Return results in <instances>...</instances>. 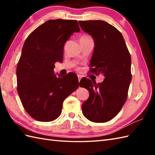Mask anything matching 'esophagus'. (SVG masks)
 Listing matches in <instances>:
<instances>
[{"instance_id":"esophagus-1","label":"esophagus","mask_w":155,"mask_h":155,"mask_svg":"<svg viewBox=\"0 0 155 155\" xmlns=\"http://www.w3.org/2000/svg\"><path fill=\"white\" fill-rule=\"evenodd\" d=\"M81 78H82L81 76V75H78V82H79V83H80Z\"/></svg>"}]
</instances>
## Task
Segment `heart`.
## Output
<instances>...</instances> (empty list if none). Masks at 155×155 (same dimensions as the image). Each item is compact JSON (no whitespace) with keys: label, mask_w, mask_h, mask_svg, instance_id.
I'll list each match as a JSON object with an SVG mask.
<instances>
[{"label":"heart","mask_w":155,"mask_h":155,"mask_svg":"<svg viewBox=\"0 0 155 155\" xmlns=\"http://www.w3.org/2000/svg\"><path fill=\"white\" fill-rule=\"evenodd\" d=\"M85 38H91L90 37H88V36H87V35H84V36H83L81 38V39H85Z\"/></svg>","instance_id":"heart-1"}]
</instances>
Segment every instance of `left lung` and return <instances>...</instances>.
Instances as JSON below:
<instances>
[{
	"label": "left lung",
	"mask_w": 155,
	"mask_h": 155,
	"mask_svg": "<svg viewBox=\"0 0 155 155\" xmlns=\"http://www.w3.org/2000/svg\"><path fill=\"white\" fill-rule=\"evenodd\" d=\"M78 24L94 42L91 72L104 77L98 84L88 78L81 81L80 86L87 83L88 87L84 88L89 92L82 110L89 120L105 123L113 119L126 102L132 79L130 54L123 35L108 22L98 20L78 21Z\"/></svg>",
	"instance_id": "left-lung-1"
}]
</instances>
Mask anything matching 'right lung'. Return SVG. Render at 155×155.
I'll list each match as a JSON object with an SVG mask.
<instances>
[{"instance_id": "1", "label": "right lung", "mask_w": 155, "mask_h": 155, "mask_svg": "<svg viewBox=\"0 0 155 155\" xmlns=\"http://www.w3.org/2000/svg\"><path fill=\"white\" fill-rule=\"evenodd\" d=\"M79 31L75 20H48L25 41L16 67L17 91L25 110L34 119L57 118L65 98L79 87L74 73L57 77L54 72L55 62L63 61L66 41Z\"/></svg>"}]
</instances>
